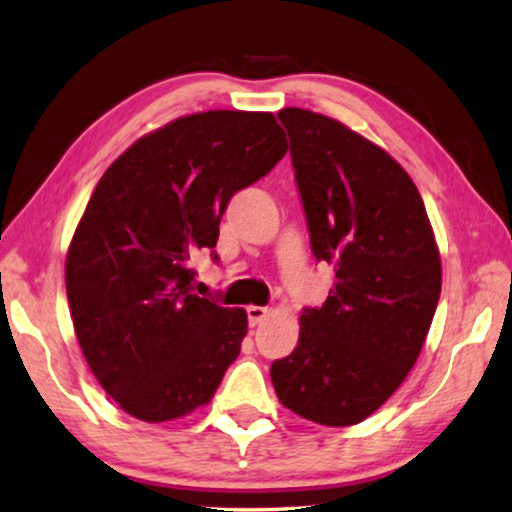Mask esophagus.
Segmentation results:
<instances>
[{
	"instance_id": "34e87169",
	"label": "esophagus",
	"mask_w": 512,
	"mask_h": 512,
	"mask_svg": "<svg viewBox=\"0 0 512 512\" xmlns=\"http://www.w3.org/2000/svg\"><path fill=\"white\" fill-rule=\"evenodd\" d=\"M248 322L250 326H257L262 324V319L269 315V308H264V305H248Z\"/></svg>"
}]
</instances>
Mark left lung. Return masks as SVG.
<instances>
[{
  "instance_id": "8db88e82",
  "label": "left lung",
  "mask_w": 512,
  "mask_h": 512,
  "mask_svg": "<svg viewBox=\"0 0 512 512\" xmlns=\"http://www.w3.org/2000/svg\"><path fill=\"white\" fill-rule=\"evenodd\" d=\"M317 259L335 282L301 315L299 345L271 365L278 400L312 423L356 425L414 368L441 294L423 197L375 142L326 114L282 108Z\"/></svg>"
}]
</instances>
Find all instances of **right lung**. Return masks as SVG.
<instances>
[{"label":"right lung","instance_id":"obj_1","mask_svg":"<svg viewBox=\"0 0 512 512\" xmlns=\"http://www.w3.org/2000/svg\"><path fill=\"white\" fill-rule=\"evenodd\" d=\"M285 154L271 112L209 110L142 135L96 183L68 246L66 296L91 372L126 414L165 423L211 402L248 315L190 294L188 262L216 248L236 190Z\"/></svg>","mask_w":512,"mask_h":512}]
</instances>
